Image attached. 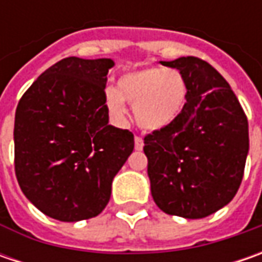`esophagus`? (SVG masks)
<instances>
[{
    "label": "esophagus",
    "instance_id": "esophagus-1",
    "mask_svg": "<svg viewBox=\"0 0 262 262\" xmlns=\"http://www.w3.org/2000/svg\"><path fill=\"white\" fill-rule=\"evenodd\" d=\"M134 146H136V150H143V147H144V141H143V138H141V137H136V138H134Z\"/></svg>",
    "mask_w": 262,
    "mask_h": 262
}]
</instances>
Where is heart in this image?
<instances>
[{"mask_svg":"<svg viewBox=\"0 0 262 262\" xmlns=\"http://www.w3.org/2000/svg\"><path fill=\"white\" fill-rule=\"evenodd\" d=\"M188 96L189 84L182 71L147 67L124 74L118 80V89H106L105 105L109 115L122 124L128 102L133 105L137 124L143 129L162 131L182 115Z\"/></svg>","mask_w":262,"mask_h":262,"instance_id":"heart-1","label":"heart"}]
</instances>
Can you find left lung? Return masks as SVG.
<instances>
[{
	"label": "left lung",
	"mask_w": 262,
	"mask_h": 262,
	"mask_svg": "<svg viewBox=\"0 0 262 262\" xmlns=\"http://www.w3.org/2000/svg\"><path fill=\"white\" fill-rule=\"evenodd\" d=\"M160 64L184 73L189 96L172 125L144 138L151 196L166 214L203 219L236 195L249 151L247 115L206 61L182 56Z\"/></svg>",
	"instance_id": "1"
}]
</instances>
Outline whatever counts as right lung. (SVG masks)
<instances>
[{"label":"right lung","mask_w":262,"mask_h":262,"mask_svg":"<svg viewBox=\"0 0 262 262\" xmlns=\"http://www.w3.org/2000/svg\"><path fill=\"white\" fill-rule=\"evenodd\" d=\"M111 58L68 56L37 77L14 119L15 176L26 198L59 222L103 211L112 181L134 150L128 129L109 125Z\"/></svg>","instance_id":"add662e5"}]
</instances>
